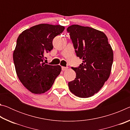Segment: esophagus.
<instances>
[{
    "label": "esophagus",
    "mask_w": 130,
    "mask_h": 130,
    "mask_svg": "<svg viewBox=\"0 0 130 130\" xmlns=\"http://www.w3.org/2000/svg\"><path fill=\"white\" fill-rule=\"evenodd\" d=\"M68 67H62V70H63V71H65V70H67L68 69Z\"/></svg>",
    "instance_id": "1"
}]
</instances>
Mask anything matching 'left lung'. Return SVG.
Wrapping results in <instances>:
<instances>
[{
  "label": "left lung",
  "instance_id": "left-lung-1",
  "mask_svg": "<svg viewBox=\"0 0 130 130\" xmlns=\"http://www.w3.org/2000/svg\"><path fill=\"white\" fill-rule=\"evenodd\" d=\"M77 56L83 60L73 81L68 83L70 92L81 98L97 93L108 79L113 63V53L107 37L101 31L78 25L67 28Z\"/></svg>",
  "mask_w": 130,
  "mask_h": 130
}]
</instances>
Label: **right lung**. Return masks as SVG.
<instances>
[{"instance_id": "1", "label": "right lung", "mask_w": 130, "mask_h": 130, "mask_svg": "<svg viewBox=\"0 0 130 130\" xmlns=\"http://www.w3.org/2000/svg\"><path fill=\"white\" fill-rule=\"evenodd\" d=\"M64 29L61 25L39 24L24 30L18 38L13 53L15 70L22 84L31 93L47 92L60 74L61 66L45 64L43 60L45 54L53 48L54 37Z\"/></svg>"}]
</instances>
